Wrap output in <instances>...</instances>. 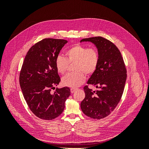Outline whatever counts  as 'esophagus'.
<instances>
[{
	"mask_svg": "<svg viewBox=\"0 0 149 149\" xmlns=\"http://www.w3.org/2000/svg\"><path fill=\"white\" fill-rule=\"evenodd\" d=\"M76 91V89L75 88H71V93H74Z\"/></svg>",
	"mask_w": 149,
	"mask_h": 149,
	"instance_id": "esophagus-1",
	"label": "esophagus"
}]
</instances>
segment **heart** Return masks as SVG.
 I'll return each mask as SVG.
<instances>
[{
  "instance_id": "1",
  "label": "heart",
  "mask_w": 149,
  "mask_h": 149,
  "mask_svg": "<svg viewBox=\"0 0 149 149\" xmlns=\"http://www.w3.org/2000/svg\"><path fill=\"white\" fill-rule=\"evenodd\" d=\"M66 58L58 55L55 59V67L58 73L65 74L69 63L75 62L73 73L66 75L62 79V83L66 86L77 88L83 84L86 75L93 74L97 68L100 63V54L96 48H89L82 45L76 44L71 46L65 52Z\"/></svg>"
}]
</instances>
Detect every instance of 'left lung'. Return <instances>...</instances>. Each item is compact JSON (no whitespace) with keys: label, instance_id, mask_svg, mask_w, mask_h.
Instances as JSON below:
<instances>
[{"label":"left lung","instance_id":"obj_1","mask_svg":"<svg viewBox=\"0 0 149 149\" xmlns=\"http://www.w3.org/2000/svg\"><path fill=\"white\" fill-rule=\"evenodd\" d=\"M82 42L95 45L100 58L96 71L87 82L98 89L93 91L85 86V97L81 102V108L89 118L100 119L109 116L119 102L125 87L127 70L119 49L109 40L95 37L83 38L80 41Z\"/></svg>","mask_w":149,"mask_h":149}]
</instances>
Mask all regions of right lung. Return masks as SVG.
I'll list each match as a JSON object with an SVG mask.
<instances>
[{
	"mask_svg": "<svg viewBox=\"0 0 149 149\" xmlns=\"http://www.w3.org/2000/svg\"><path fill=\"white\" fill-rule=\"evenodd\" d=\"M67 42L63 39H43L29 49L22 65L19 76L22 93L30 109L41 119L59 116L70 95L68 87L56 88L51 93L61 80L55 59Z\"/></svg>",
	"mask_w": 149,
	"mask_h": 149,
	"instance_id": "right-lung-1",
	"label": "right lung"
}]
</instances>
